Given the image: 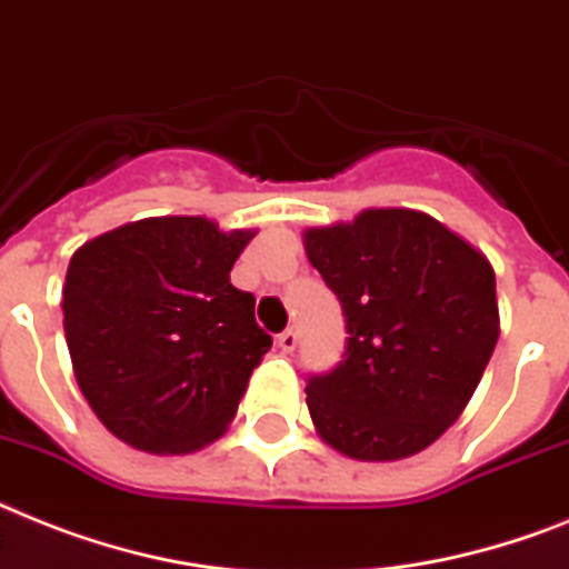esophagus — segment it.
<instances>
[{"mask_svg":"<svg viewBox=\"0 0 569 569\" xmlns=\"http://www.w3.org/2000/svg\"><path fill=\"white\" fill-rule=\"evenodd\" d=\"M277 345H280V350H283V353H292V350L298 348V332L283 330L280 336H277Z\"/></svg>","mask_w":569,"mask_h":569,"instance_id":"obj_1","label":"esophagus"}]
</instances>
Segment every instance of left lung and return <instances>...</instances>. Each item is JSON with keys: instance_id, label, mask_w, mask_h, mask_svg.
<instances>
[{"instance_id": "obj_1", "label": "left lung", "mask_w": 569, "mask_h": 569, "mask_svg": "<svg viewBox=\"0 0 569 569\" xmlns=\"http://www.w3.org/2000/svg\"><path fill=\"white\" fill-rule=\"evenodd\" d=\"M345 312L348 348L309 377L316 432L357 461H397L452 427L500 339L488 257L420 210L371 207L303 233Z\"/></svg>"}]
</instances>
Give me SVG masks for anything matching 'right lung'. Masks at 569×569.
<instances>
[{"mask_svg":"<svg viewBox=\"0 0 569 569\" xmlns=\"http://www.w3.org/2000/svg\"><path fill=\"white\" fill-rule=\"evenodd\" d=\"M257 230L128 221L72 253L63 332L78 389L133 450L187 456L228 432L271 336L230 269Z\"/></svg>","mask_w":569,"mask_h":569,"instance_id":"add662e5","label":"right lung"}]
</instances>
